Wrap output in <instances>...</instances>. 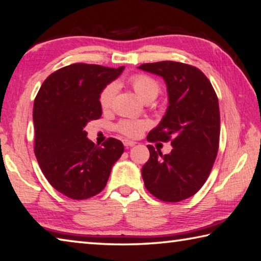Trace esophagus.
I'll return each instance as SVG.
<instances>
[{
    "mask_svg": "<svg viewBox=\"0 0 261 261\" xmlns=\"http://www.w3.org/2000/svg\"><path fill=\"white\" fill-rule=\"evenodd\" d=\"M122 143H124V145L126 147H130V146H134L136 144V142L130 141V140H124V141H122Z\"/></svg>",
    "mask_w": 261,
    "mask_h": 261,
    "instance_id": "obj_1",
    "label": "esophagus"
}]
</instances>
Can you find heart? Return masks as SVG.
Wrapping results in <instances>:
<instances>
[{
    "label": "heart",
    "instance_id": "1",
    "mask_svg": "<svg viewBox=\"0 0 261 261\" xmlns=\"http://www.w3.org/2000/svg\"><path fill=\"white\" fill-rule=\"evenodd\" d=\"M130 85L133 90L139 95L142 100L145 101H153L160 93V85L153 78L146 75H135L130 78ZM117 92L116 83H110L108 84L100 95V105L102 108H109L112 105L114 97ZM149 126V122L146 120H121L117 125V129L121 134L128 137H139L143 130Z\"/></svg>",
    "mask_w": 261,
    "mask_h": 261
}]
</instances>
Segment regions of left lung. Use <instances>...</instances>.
Instances as JSON below:
<instances>
[{"label":"left lung","instance_id":"left-lung-1","mask_svg":"<svg viewBox=\"0 0 261 261\" xmlns=\"http://www.w3.org/2000/svg\"><path fill=\"white\" fill-rule=\"evenodd\" d=\"M139 69L164 78L168 107L147 141H169L173 150L162 154L147 145L150 159L142 168L146 190L166 202L194 195L204 184L217 156L220 117L217 95L198 68L181 62L144 63Z\"/></svg>","mask_w":261,"mask_h":261}]
</instances>
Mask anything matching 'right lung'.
Masks as SVG:
<instances>
[{"instance_id": "1", "label": "right lung", "mask_w": 261, "mask_h": 261, "mask_svg": "<svg viewBox=\"0 0 261 261\" xmlns=\"http://www.w3.org/2000/svg\"><path fill=\"white\" fill-rule=\"evenodd\" d=\"M125 67L73 63L44 81L34 102L35 155L54 189L73 200L105 189L112 166L124 152L119 140L99 146L87 139L88 121L102 115L100 95Z\"/></svg>"}]
</instances>
